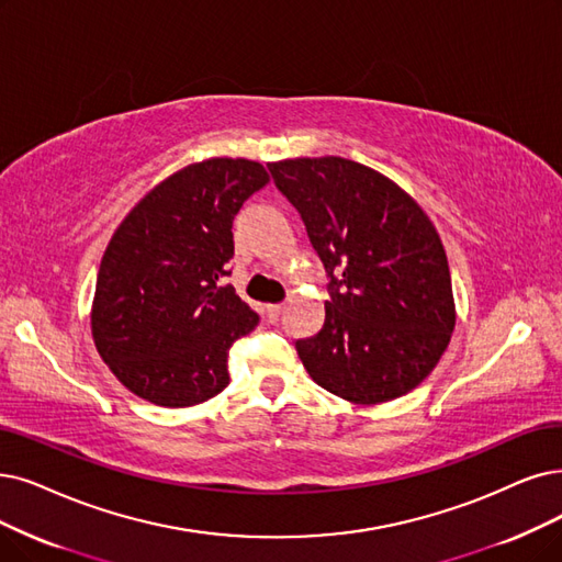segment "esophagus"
Masks as SVG:
<instances>
[{
  "label": "esophagus",
  "mask_w": 562,
  "mask_h": 562,
  "mask_svg": "<svg viewBox=\"0 0 562 562\" xmlns=\"http://www.w3.org/2000/svg\"><path fill=\"white\" fill-rule=\"evenodd\" d=\"M283 304H267L265 306V313H267V318L269 321H272V323H277L279 321V316H281V313H283Z\"/></svg>",
  "instance_id": "34e87169"
}]
</instances>
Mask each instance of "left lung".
<instances>
[{
	"label": "left lung",
	"mask_w": 562,
	"mask_h": 562,
	"mask_svg": "<svg viewBox=\"0 0 562 562\" xmlns=\"http://www.w3.org/2000/svg\"><path fill=\"white\" fill-rule=\"evenodd\" d=\"M329 274L323 329L295 344L308 375L355 406L415 390L457 325L431 218L383 172L341 156L267 166Z\"/></svg>",
	"instance_id": "left-lung-1"
}]
</instances>
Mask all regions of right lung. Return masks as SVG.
Here are the masks:
<instances>
[{"label":"right lung","mask_w":562,"mask_h":562,"mask_svg":"<svg viewBox=\"0 0 562 562\" xmlns=\"http://www.w3.org/2000/svg\"><path fill=\"white\" fill-rule=\"evenodd\" d=\"M267 184L262 164L214 156L166 177L112 233L92 339L128 392L189 408L228 387V350L258 316L218 281L235 254L233 221Z\"/></svg>","instance_id":"1"}]
</instances>
